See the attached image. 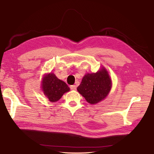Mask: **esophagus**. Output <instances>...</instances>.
Listing matches in <instances>:
<instances>
[{
	"mask_svg": "<svg viewBox=\"0 0 154 154\" xmlns=\"http://www.w3.org/2000/svg\"><path fill=\"white\" fill-rule=\"evenodd\" d=\"M70 89L71 90H73V91H75V90H76V86L75 85H70Z\"/></svg>",
	"mask_w": 154,
	"mask_h": 154,
	"instance_id": "1",
	"label": "esophagus"
}]
</instances>
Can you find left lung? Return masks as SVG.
Returning a JSON list of instances; mask_svg holds the SVG:
<instances>
[{"label": "left lung", "mask_w": 154, "mask_h": 154, "mask_svg": "<svg viewBox=\"0 0 154 154\" xmlns=\"http://www.w3.org/2000/svg\"><path fill=\"white\" fill-rule=\"evenodd\" d=\"M111 86L109 75L103 68L96 73L85 74L77 90L89 103L95 104L108 95Z\"/></svg>", "instance_id": "obj_1"}]
</instances>
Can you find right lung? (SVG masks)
I'll return each mask as SVG.
<instances>
[{
	"label": "right lung",
	"mask_w": 154,
	"mask_h": 154,
	"mask_svg": "<svg viewBox=\"0 0 154 154\" xmlns=\"http://www.w3.org/2000/svg\"><path fill=\"white\" fill-rule=\"evenodd\" d=\"M42 88L44 95L51 102L59 100L65 93L70 90L65 82L58 79L53 73L44 76Z\"/></svg>",
	"instance_id": "obj_1"
}]
</instances>
